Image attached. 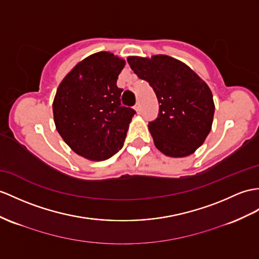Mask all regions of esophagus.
Here are the masks:
<instances>
[{
  "label": "esophagus",
  "mask_w": 259,
  "mask_h": 259,
  "mask_svg": "<svg viewBox=\"0 0 259 259\" xmlns=\"http://www.w3.org/2000/svg\"><path fill=\"white\" fill-rule=\"evenodd\" d=\"M135 111L138 113V114H140V113L142 112V106H141V104L140 103H136V105H135Z\"/></svg>",
  "instance_id": "esophagus-1"
}]
</instances>
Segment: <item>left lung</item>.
<instances>
[{
  "mask_svg": "<svg viewBox=\"0 0 259 259\" xmlns=\"http://www.w3.org/2000/svg\"><path fill=\"white\" fill-rule=\"evenodd\" d=\"M127 62L138 78L148 82L158 100V116L148 123L155 146L169 157L194 153L212 127L210 88L184 62L166 55L128 57Z\"/></svg>",
  "mask_w": 259,
  "mask_h": 259,
  "instance_id": "left-lung-1",
  "label": "left lung"
}]
</instances>
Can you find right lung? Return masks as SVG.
<instances>
[{
  "label": "right lung",
  "instance_id": "1",
  "mask_svg": "<svg viewBox=\"0 0 259 259\" xmlns=\"http://www.w3.org/2000/svg\"><path fill=\"white\" fill-rule=\"evenodd\" d=\"M125 61L108 52L80 61L61 81L53 103L54 121L74 153L105 160L123 147L135 111L121 105L116 85Z\"/></svg>",
  "mask_w": 259,
  "mask_h": 259
}]
</instances>
